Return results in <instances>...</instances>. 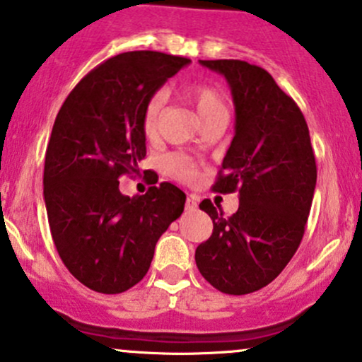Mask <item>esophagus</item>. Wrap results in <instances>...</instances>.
<instances>
[{
    "label": "esophagus",
    "instance_id": "34e87169",
    "mask_svg": "<svg viewBox=\"0 0 362 362\" xmlns=\"http://www.w3.org/2000/svg\"><path fill=\"white\" fill-rule=\"evenodd\" d=\"M197 209V199L194 196H189L187 201H185V211L194 213Z\"/></svg>",
    "mask_w": 362,
    "mask_h": 362
}]
</instances>
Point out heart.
I'll return each mask as SVG.
<instances>
[{
	"instance_id": "1",
	"label": "heart",
	"mask_w": 362,
	"mask_h": 362,
	"mask_svg": "<svg viewBox=\"0 0 362 362\" xmlns=\"http://www.w3.org/2000/svg\"><path fill=\"white\" fill-rule=\"evenodd\" d=\"M184 96L196 106L197 115L204 123L209 118L216 117V115L226 113V105L225 98L216 87L208 86V84H190L184 87ZM163 108V94H154L149 98V101L146 103L144 111H142V120L141 127L142 132L148 139H153L158 132V123H160V115ZM166 166H168L170 173L175 175L180 180H190L196 175V168H194V163L189 158L182 156V154H173L168 156L166 160Z\"/></svg>"
}]
</instances>
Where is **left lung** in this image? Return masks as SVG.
<instances>
[{
    "instance_id": "8db88e82",
    "label": "left lung",
    "mask_w": 362,
    "mask_h": 362,
    "mask_svg": "<svg viewBox=\"0 0 362 362\" xmlns=\"http://www.w3.org/2000/svg\"><path fill=\"white\" fill-rule=\"evenodd\" d=\"M221 74L235 105V136L213 190L239 192V209L199 204L213 233L196 249L201 275L230 296L272 284L296 254L316 187V160L303 111L264 69L242 59H201Z\"/></svg>"
}]
</instances>
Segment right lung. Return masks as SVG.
I'll return each instance as SVG.
<instances>
[{"label": "right lung", "mask_w": 362, "mask_h": 362, "mask_svg": "<svg viewBox=\"0 0 362 362\" xmlns=\"http://www.w3.org/2000/svg\"><path fill=\"white\" fill-rule=\"evenodd\" d=\"M190 59L129 51L74 87L54 120L45 160V202L63 264L90 291L120 293L148 273L156 242L184 211L185 194L163 182L123 196L122 175L146 156L142 111Z\"/></svg>", "instance_id": "obj_1"}]
</instances>
